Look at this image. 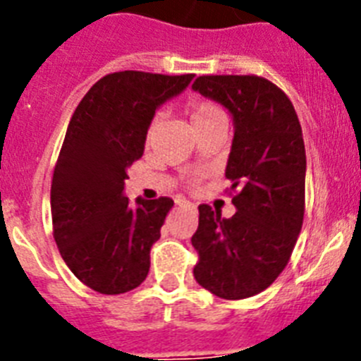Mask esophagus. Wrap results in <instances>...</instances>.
Masks as SVG:
<instances>
[{"label": "esophagus", "instance_id": "obj_1", "mask_svg": "<svg viewBox=\"0 0 361 361\" xmlns=\"http://www.w3.org/2000/svg\"><path fill=\"white\" fill-rule=\"evenodd\" d=\"M175 204H177L178 208H183V209H195V204L190 202V200L186 199H178Z\"/></svg>", "mask_w": 361, "mask_h": 361}]
</instances>
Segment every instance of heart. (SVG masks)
Wrapping results in <instances>:
<instances>
[{
  "instance_id": "b5f03b06",
  "label": "heart",
  "mask_w": 361,
  "mask_h": 361,
  "mask_svg": "<svg viewBox=\"0 0 361 361\" xmlns=\"http://www.w3.org/2000/svg\"><path fill=\"white\" fill-rule=\"evenodd\" d=\"M188 114H190V121L191 124H193V128L202 126V124L206 123H212V121H216V119H226L222 108H220L216 103H213V101H197V103L191 104ZM157 124H159V117H155L148 126V139L153 135V132H155V128H157Z\"/></svg>"
}]
</instances>
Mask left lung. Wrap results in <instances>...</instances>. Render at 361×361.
Here are the masks:
<instances>
[{
    "mask_svg": "<svg viewBox=\"0 0 361 361\" xmlns=\"http://www.w3.org/2000/svg\"><path fill=\"white\" fill-rule=\"evenodd\" d=\"M191 88L235 123L226 178L237 213L199 206L193 276L224 300L262 293L288 266L305 209V146L298 116L275 82L258 75H200ZM229 193V195H231Z\"/></svg>",
    "mask_w": 361,
    "mask_h": 361,
    "instance_id": "left-lung-1",
    "label": "left lung"
}]
</instances>
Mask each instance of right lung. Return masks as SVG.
I'll return each mask as SVG.
<instances>
[{
  "mask_svg": "<svg viewBox=\"0 0 361 361\" xmlns=\"http://www.w3.org/2000/svg\"><path fill=\"white\" fill-rule=\"evenodd\" d=\"M191 79L193 73H108L70 119L50 190L54 238L68 269L101 295L132 291L148 276L149 250L173 200L137 199L130 206L126 170L142 157L155 110Z\"/></svg>",
  "mask_w": 361,
  "mask_h": 361,
  "instance_id": "obj_1",
  "label": "right lung"
}]
</instances>
